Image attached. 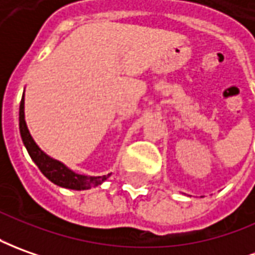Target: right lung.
<instances>
[{"instance_id":"right-lung-1","label":"right lung","mask_w":255,"mask_h":255,"mask_svg":"<svg viewBox=\"0 0 255 255\" xmlns=\"http://www.w3.org/2000/svg\"><path fill=\"white\" fill-rule=\"evenodd\" d=\"M19 130H20V137L23 141L26 150L33 159V162L38 166L45 178L51 180L54 184L65 189L71 190H87L91 187H96L98 184L105 182L110 178V175L104 176H89V175H80L68 168L64 162L51 158L48 154H45L31 137L29 128L24 121V93L20 107H19Z\"/></svg>"}]
</instances>
